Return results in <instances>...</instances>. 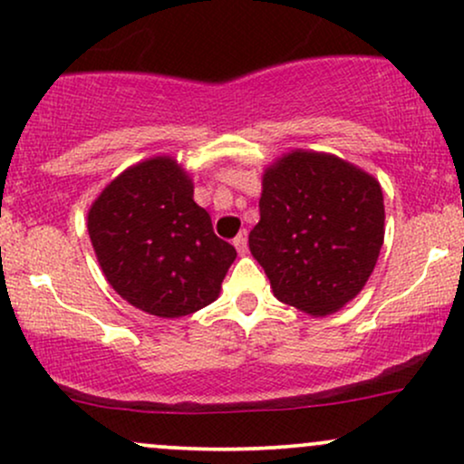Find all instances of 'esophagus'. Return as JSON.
I'll list each match as a JSON object with an SVG mask.
<instances>
[{
    "label": "esophagus",
    "mask_w": 464,
    "mask_h": 464,
    "mask_svg": "<svg viewBox=\"0 0 464 464\" xmlns=\"http://www.w3.org/2000/svg\"><path fill=\"white\" fill-rule=\"evenodd\" d=\"M233 246L237 248V253H239V255H246V250H248V237H246V231H239V233H237V237L233 239Z\"/></svg>",
    "instance_id": "1"
}]
</instances>
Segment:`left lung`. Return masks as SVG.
Returning <instances> with one entry per match:
<instances>
[{
	"label": "left lung",
	"mask_w": 464,
	"mask_h": 464,
	"mask_svg": "<svg viewBox=\"0 0 464 464\" xmlns=\"http://www.w3.org/2000/svg\"><path fill=\"white\" fill-rule=\"evenodd\" d=\"M250 253L281 303L322 317L356 298L384 242V200L370 172L295 149L264 170Z\"/></svg>",
	"instance_id": "left-lung-1"
}]
</instances>
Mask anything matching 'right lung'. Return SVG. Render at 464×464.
<instances>
[{
	"label": "right lung",
	"mask_w": 464,
	"mask_h": 464,
	"mask_svg": "<svg viewBox=\"0 0 464 464\" xmlns=\"http://www.w3.org/2000/svg\"><path fill=\"white\" fill-rule=\"evenodd\" d=\"M88 236L111 289L166 320L214 303L237 256L194 203L192 179L170 155L111 179L88 209Z\"/></svg>",
	"instance_id": "1"
}]
</instances>
